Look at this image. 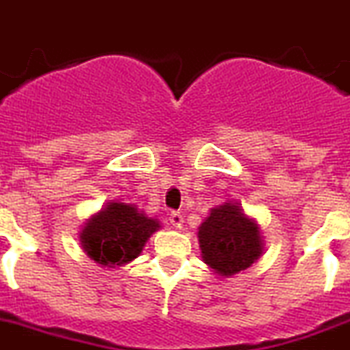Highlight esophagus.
I'll return each instance as SVG.
<instances>
[{
    "label": "esophagus",
    "instance_id": "esophagus-1",
    "mask_svg": "<svg viewBox=\"0 0 350 350\" xmlns=\"http://www.w3.org/2000/svg\"><path fill=\"white\" fill-rule=\"evenodd\" d=\"M169 220H171V226L176 227V229H181L183 227V215L179 211H172L169 215Z\"/></svg>",
    "mask_w": 350,
    "mask_h": 350
}]
</instances>
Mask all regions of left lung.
<instances>
[{"label": "left lung", "mask_w": 350, "mask_h": 350, "mask_svg": "<svg viewBox=\"0 0 350 350\" xmlns=\"http://www.w3.org/2000/svg\"><path fill=\"white\" fill-rule=\"evenodd\" d=\"M202 260L218 276L241 273L262 255L259 226L247 217L238 202L213 208L197 232Z\"/></svg>", "instance_id": "left-lung-1"}]
</instances>
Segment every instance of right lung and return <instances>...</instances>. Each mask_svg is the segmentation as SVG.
Returning <instances> with one entry per match:
<instances>
[{
  "label": "right lung",
  "instance_id": "right-lung-1",
  "mask_svg": "<svg viewBox=\"0 0 350 350\" xmlns=\"http://www.w3.org/2000/svg\"><path fill=\"white\" fill-rule=\"evenodd\" d=\"M160 229L133 204L112 200L84 224L79 234L83 250L102 267H116L137 259L146 241Z\"/></svg>",
  "mask_w": 350,
  "mask_h": 350
}]
</instances>
